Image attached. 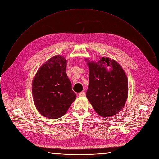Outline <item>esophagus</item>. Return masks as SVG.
Returning a JSON list of instances; mask_svg holds the SVG:
<instances>
[{"label": "esophagus", "mask_w": 159, "mask_h": 159, "mask_svg": "<svg viewBox=\"0 0 159 159\" xmlns=\"http://www.w3.org/2000/svg\"><path fill=\"white\" fill-rule=\"evenodd\" d=\"M85 96V93L84 92H81L80 93H79L78 96L79 97H83Z\"/></svg>", "instance_id": "esophagus-1"}]
</instances>
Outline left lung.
Masks as SVG:
<instances>
[{"label": "left lung", "instance_id": "1", "mask_svg": "<svg viewBox=\"0 0 159 159\" xmlns=\"http://www.w3.org/2000/svg\"><path fill=\"white\" fill-rule=\"evenodd\" d=\"M87 64L89 68L88 99L99 115H116L128 98V79L124 70L116 61L107 57H102L97 63L88 61ZM107 66L112 70L108 71Z\"/></svg>", "mask_w": 159, "mask_h": 159}]
</instances>
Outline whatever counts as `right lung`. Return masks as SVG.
Wrapping results in <instances>:
<instances>
[{
  "label": "right lung",
  "instance_id": "1",
  "mask_svg": "<svg viewBox=\"0 0 159 159\" xmlns=\"http://www.w3.org/2000/svg\"><path fill=\"white\" fill-rule=\"evenodd\" d=\"M66 68V60L56 55L38 70L33 81L34 104L46 118L56 119L62 116L76 99Z\"/></svg>",
  "mask_w": 159,
  "mask_h": 159
}]
</instances>
